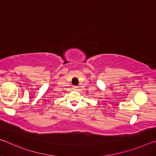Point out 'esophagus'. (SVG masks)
I'll return each mask as SVG.
<instances>
[{
  "label": "esophagus",
  "mask_w": 156,
  "mask_h": 156,
  "mask_svg": "<svg viewBox=\"0 0 156 156\" xmlns=\"http://www.w3.org/2000/svg\"><path fill=\"white\" fill-rule=\"evenodd\" d=\"M72 89H73V90H77V89H78V87H77V86H73Z\"/></svg>",
  "instance_id": "34e87169"
}]
</instances>
